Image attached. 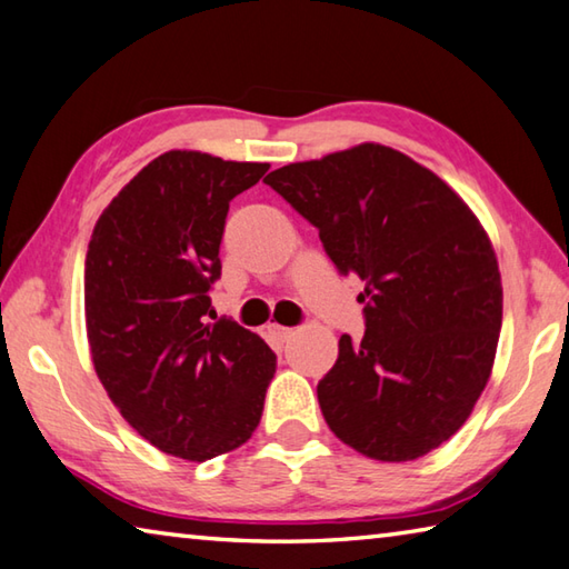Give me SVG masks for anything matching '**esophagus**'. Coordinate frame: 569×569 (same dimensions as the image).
<instances>
[{
    "mask_svg": "<svg viewBox=\"0 0 569 569\" xmlns=\"http://www.w3.org/2000/svg\"><path fill=\"white\" fill-rule=\"evenodd\" d=\"M266 330H268V336L278 340V343H286V340L293 336V328H288V326H278V323H268V326H266Z\"/></svg>",
    "mask_w": 569,
    "mask_h": 569,
    "instance_id": "esophagus-1",
    "label": "esophagus"
}]
</instances>
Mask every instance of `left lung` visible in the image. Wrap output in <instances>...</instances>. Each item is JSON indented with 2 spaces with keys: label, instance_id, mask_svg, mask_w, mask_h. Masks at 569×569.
<instances>
[{
  "label": "left lung",
  "instance_id": "8db88e82",
  "mask_svg": "<svg viewBox=\"0 0 569 569\" xmlns=\"http://www.w3.org/2000/svg\"><path fill=\"white\" fill-rule=\"evenodd\" d=\"M263 183L316 226L340 273L366 281V336H340L318 383L328 428L376 460L428 456L492 370L502 286L488 233L446 181L380 143L288 163Z\"/></svg>",
  "mask_w": 569,
  "mask_h": 569
}]
</instances>
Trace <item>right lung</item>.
<instances>
[{
  "label": "right lung",
  "mask_w": 569,
  "mask_h": 569,
  "mask_svg": "<svg viewBox=\"0 0 569 569\" xmlns=\"http://www.w3.org/2000/svg\"><path fill=\"white\" fill-rule=\"evenodd\" d=\"M266 171L167 151L123 186L91 233V360L123 420L169 456L211 460L243 446L261 420L276 353L236 320L208 318L229 203Z\"/></svg>",
  "instance_id": "add662e5"
}]
</instances>
